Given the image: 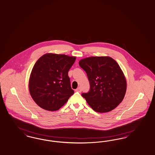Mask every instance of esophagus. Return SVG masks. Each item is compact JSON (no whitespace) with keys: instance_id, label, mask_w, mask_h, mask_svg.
Returning a JSON list of instances; mask_svg holds the SVG:
<instances>
[{"instance_id":"1","label":"esophagus","mask_w":155,"mask_h":155,"mask_svg":"<svg viewBox=\"0 0 155 155\" xmlns=\"http://www.w3.org/2000/svg\"><path fill=\"white\" fill-rule=\"evenodd\" d=\"M75 91H78V92H80H80H81L82 90H81V87H78V88H77V89L75 90Z\"/></svg>"}]
</instances>
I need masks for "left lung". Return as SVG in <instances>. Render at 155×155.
<instances>
[{
  "label": "left lung",
  "instance_id": "1",
  "mask_svg": "<svg viewBox=\"0 0 155 155\" xmlns=\"http://www.w3.org/2000/svg\"><path fill=\"white\" fill-rule=\"evenodd\" d=\"M79 64L87 74L91 89L83 93L88 105L97 112H109L122 102L127 80L117 62L108 56L81 59Z\"/></svg>",
  "mask_w": 155,
  "mask_h": 155
}]
</instances>
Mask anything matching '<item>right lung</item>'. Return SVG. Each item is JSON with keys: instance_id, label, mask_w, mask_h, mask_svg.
I'll return each mask as SVG.
<instances>
[{"instance_id": "right-lung-1", "label": "right lung", "mask_w": 155, "mask_h": 155, "mask_svg": "<svg viewBox=\"0 0 155 155\" xmlns=\"http://www.w3.org/2000/svg\"><path fill=\"white\" fill-rule=\"evenodd\" d=\"M76 57L47 53L34 64L28 80V89L33 100L45 110L56 111L74 94L68 71Z\"/></svg>"}]
</instances>
